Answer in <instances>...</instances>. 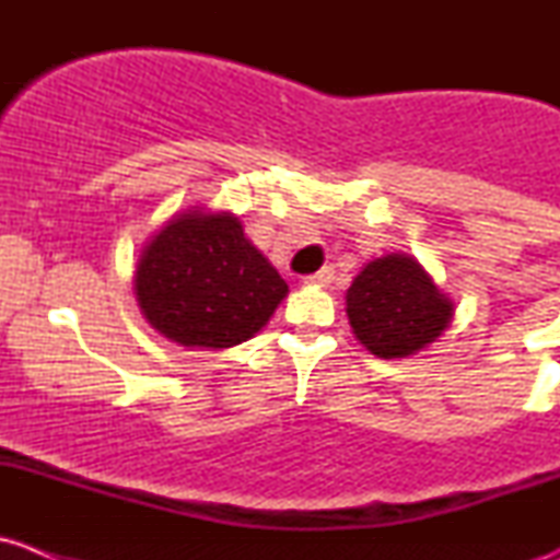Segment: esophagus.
<instances>
[{
    "mask_svg": "<svg viewBox=\"0 0 560 560\" xmlns=\"http://www.w3.org/2000/svg\"><path fill=\"white\" fill-rule=\"evenodd\" d=\"M332 281V268H322L319 273H314V276H306V279H303V284H312V287H325V284H330Z\"/></svg>",
    "mask_w": 560,
    "mask_h": 560,
    "instance_id": "obj_1",
    "label": "esophagus"
}]
</instances>
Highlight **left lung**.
Wrapping results in <instances>:
<instances>
[{"instance_id":"obj_1","label":"left lung","mask_w":560,"mask_h":560,"mask_svg":"<svg viewBox=\"0 0 560 560\" xmlns=\"http://www.w3.org/2000/svg\"><path fill=\"white\" fill-rule=\"evenodd\" d=\"M354 338L382 360H400L439 341L455 316L444 295L411 254L393 252L360 268L347 290Z\"/></svg>"}]
</instances>
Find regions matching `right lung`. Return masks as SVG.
<instances>
[{"label": "right lung", "instance_id": "1", "mask_svg": "<svg viewBox=\"0 0 560 560\" xmlns=\"http://www.w3.org/2000/svg\"><path fill=\"white\" fill-rule=\"evenodd\" d=\"M290 287L230 211L189 206L149 241L135 268L140 314L186 349L238 347L257 336Z\"/></svg>", "mask_w": 560, "mask_h": 560}]
</instances>
